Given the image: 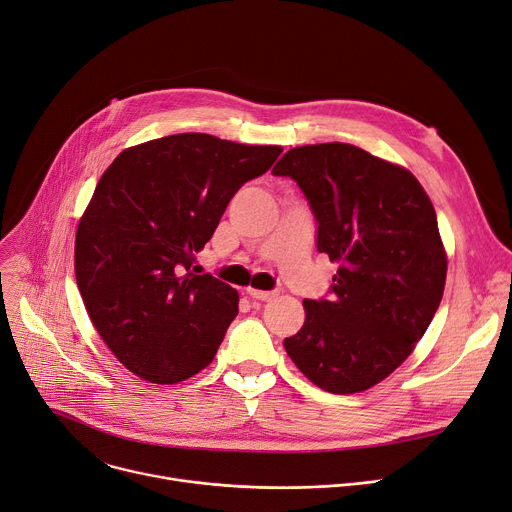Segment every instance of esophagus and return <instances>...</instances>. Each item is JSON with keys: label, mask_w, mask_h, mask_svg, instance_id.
Here are the masks:
<instances>
[{"label": "esophagus", "mask_w": 512, "mask_h": 512, "mask_svg": "<svg viewBox=\"0 0 512 512\" xmlns=\"http://www.w3.org/2000/svg\"><path fill=\"white\" fill-rule=\"evenodd\" d=\"M247 294L255 301H270L274 299V292H267V290H255V288H247Z\"/></svg>", "instance_id": "obj_1"}]
</instances>
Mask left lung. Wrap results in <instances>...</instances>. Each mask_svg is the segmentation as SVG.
I'll use <instances>...</instances> for the list:
<instances>
[{
	"label": "left lung",
	"instance_id": "obj_1",
	"mask_svg": "<svg viewBox=\"0 0 512 512\" xmlns=\"http://www.w3.org/2000/svg\"><path fill=\"white\" fill-rule=\"evenodd\" d=\"M299 184L317 251L338 263L330 299H305L288 357L321 390L355 394L405 361L440 307L446 251L436 209L405 168L355 145L290 149L272 170Z\"/></svg>",
	"mask_w": 512,
	"mask_h": 512
}]
</instances>
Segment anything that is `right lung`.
<instances>
[{"mask_svg":"<svg viewBox=\"0 0 512 512\" xmlns=\"http://www.w3.org/2000/svg\"><path fill=\"white\" fill-rule=\"evenodd\" d=\"M280 153L184 132L124 149L99 178L76 228V284L103 342L139 378L178 384L213 361L238 292L195 274V253Z\"/></svg>","mask_w":512,"mask_h":512,"instance_id":"1","label":"right lung"}]
</instances>
